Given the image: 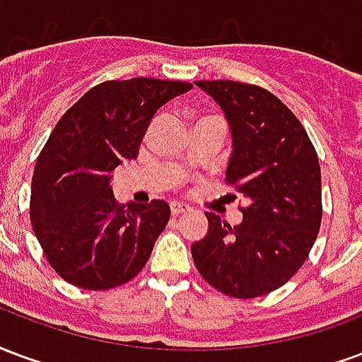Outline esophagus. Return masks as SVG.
I'll return each mask as SVG.
<instances>
[{"instance_id": "obj_1", "label": "esophagus", "mask_w": 362, "mask_h": 362, "mask_svg": "<svg viewBox=\"0 0 362 362\" xmlns=\"http://www.w3.org/2000/svg\"><path fill=\"white\" fill-rule=\"evenodd\" d=\"M170 206H171V214H173V216H179V214H183V212H187V210H191V206H189V204H185V202H179V200H173Z\"/></svg>"}]
</instances>
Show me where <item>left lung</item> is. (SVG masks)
<instances>
[{
    "instance_id": "1",
    "label": "left lung",
    "mask_w": 362,
    "mask_h": 362,
    "mask_svg": "<svg viewBox=\"0 0 362 362\" xmlns=\"http://www.w3.org/2000/svg\"><path fill=\"white\" fill-rule=\"evenodd\" d=\"M194 84L226 115V181L249 204L237 226L206 212L208 233L191 245L192 260L218 291L260 297L289 281L315 245L322 221L318 156L299 119L272 92L235 81Z\"/></svg>"
}]
</instances>
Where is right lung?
I'll return each instance as SVG.
<instances>
[{
    "label": "right lung",
    "instance_id": "obj_1",
    "mask_svg": "<svg viewBox=\"0 0 362 362\" xmlns=\"http://www.w3.org/2000/svg\"><path fill=\"white\" fill-rule=\"evenodd\" d=\"M191 83L110 81L90 88L42 148L33 175L30 221L47 262L73 286L104 291L144 268L170 220V204L115 202L112 173L136 158L156 112Z\"/></svg>",
    "mask_w": 362,
    "mask_h": 362
}]
</instances>
